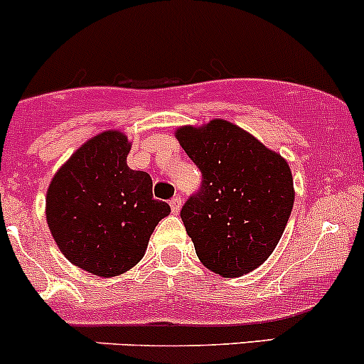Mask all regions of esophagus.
<instances>
[{
    "instance_id": "obj_1",
    "label": "esophagus",
    "mask_w": 364,
    "mask_h": 364,
    "mask_svg": "<svg viewBox=\"0 0 364 364\" xmlns=\"http://www.w3.org/2000/svg\"><path fill=\"white\" fill-rule=\"evenodd\" d=\"M170 207H171V212L173 213H178L181 212V207H182V198L181 196H175L170 200Z\"/></svg>"
}]
</instances>
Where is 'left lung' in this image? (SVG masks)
I'll return each instance as SVG.
<instances>
[{
	"label": "left lung",
	"mask_w": 364,
	"mask_h": 364,
	"mask_svg": "<svg viewBox=\"0 0 364 364\" xmlns=\"http://www.w3.org/2000/svg\"><path fill=\"white\" fill-rule=\"evenodd\" d=\"M201 186L181 210L198 257L223 277H242L273 252L294 203L289 164L231 122L177 129Z\"/></svg>",
	"instance_id": "left-lung-1"
}]
</instances>
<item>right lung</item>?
I'll return each instance as SVG.
<instances>
[{
  "label": "right lung",
  "mask_w": 364,
  "mask_h": 364,
  "mask_svg": "<svg viewBox=\"0 0 364 364\" xmlns=\"http://www.w3.org/2000/svg\"><path fill=\"white\" fill-rule=\"evenodd\" d=\"M129 141L105 131L82 145L47 191V223L61 252L98 277H115L144 257L166 201L154 200L152 178L126 163Z\"/></svg>",
  "instance_id": "obj_1"
}]
</instances>
